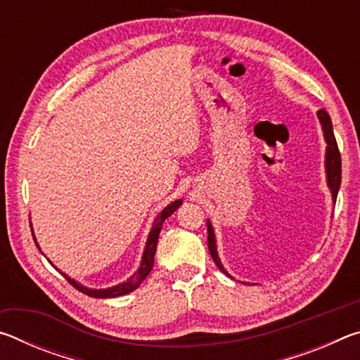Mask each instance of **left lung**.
Instances as JSON below:
<instances>
[{"label": "left lung", "mask_w": 360, "mask_h": 360, "mask_svg": "<svg viewBox=\"0 0 360 360\" xmlns=\"http://www.w3.org/2000/svg\"><path fill=\"white\" fill-rule=\"evenodd\" d=\"M318 117L322 125V131H324V138L327 143V149H326V173H327V186L332 192V198L333 203L337 202V195L340 191V184H341V155L338 150V144L337 139H335L333 135V129H332V120L330 115H328L324 109L318 111ZM206 225H208V249L212 260L217 265L219 270L225 275L230 276L227 271L224 270V265L221 264V259L217 255V249H216V238H214V231H212V225L210 221H206Z\"/></svg>", "instance_id": "8db88e82"}]
</instances>
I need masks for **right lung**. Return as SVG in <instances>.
Masks as SVG:
<instances>
[{
    "label": "right lung",
    "mask_w": 360,
    "mask_h": 360,
    "mask_svg": "<svg viewBox=\"0 0 360 360\" xmlns=\"http://www.w3.org/2000/svg\"><path fill=\"white\" fill-rule=\"evenodd\" d=\"M182 205V200H176V202L169 203L165 210H163L160 214L157 216V219L152 224V229H150V233L148 236V241H146V248H144V252H143V259H141V265L136 270V273L133 276H130L127 281L120 283L117 285H112V288H108V289H89L85 288V285L79 284L76 279H72L70 276H66L65 273L62 275L66 278V281H68L72 288L77 289L79 292H82V294L89 295V297H94V298H114V297H120V295H125V294H130V292L135 290L139 284H141L148 275L152 270V266H154V255L157 251V241H158V233H160L162 230V224L165 222V219L169 217L173 214V212L179 208ZM33 233V230H32ZM34 238V236H33ZM36 243V238H34ZM36 246L39 248L38 243H36Z\"/></svg>",
    "instance_id": "add662e5"
}]
</instances>
